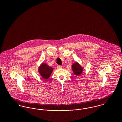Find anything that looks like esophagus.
<instances>
[{"instance_id":"obj_1","label":"esophagus","mask_w":122,"mask_h":122,"mask_svg":"<svg viewBox=\"0 0 122 122\" xmlns=\"http://www.w3.org/2000/svg\"><path fill=\"white\" fill-rule=\"evenodd\" d=\"M57 69H61L62 68V66H59V65H58L57 66Z\"/></svg>"}]
</instances>
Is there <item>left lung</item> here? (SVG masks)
Returning <instances> with one entry per match:
<instances>
[{
  "instance_id": "8db88e82",
  "label": "left lung",
  "mask_w": 122,
  "mask_h": 122,
  "mask_svg": "<svg viewBox=\"0 0 122 122\" xmlns=\"http://www.w3.org/2000/svg\"><path fill=\"white\" fill-rule=\"evenodd\" d=\"M72 69L74 72V74L77 76L81 75L83 73V68L81 67V65L77 62H76L72 64Z\"/></svg>"
}]
</instances>
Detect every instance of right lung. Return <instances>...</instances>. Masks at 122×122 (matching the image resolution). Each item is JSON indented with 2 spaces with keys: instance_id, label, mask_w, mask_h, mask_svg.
<instances>
[{
  "instance_id": "obj_1",
  "label": "right lung",
  "mask_w": 122,
  "mask_h": 122,
  "mask_svg": "<svg viewBox=\"0 0 122 122\" xmlns=\"http://www.w3.org/2000/svg\"><path fill=\"white\" fill-rule=\"evenodd\" d=\"M53 68L44 63L41 64L38 68V72L41 76L45 80L48 79L51 76Z\"/></svg>"
}]
</instances>
